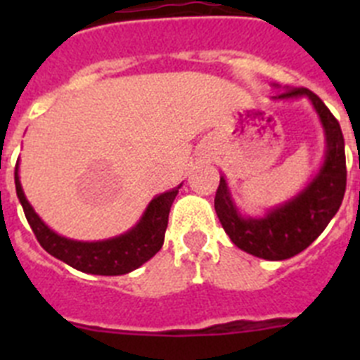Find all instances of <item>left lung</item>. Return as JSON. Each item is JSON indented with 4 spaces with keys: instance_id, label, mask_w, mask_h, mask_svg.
<instances>
[{
    "instance_id": "left-lung-1",
    "label": "left lung",
    "mask_w": 360,
    "mask_h": 360,
    "mask_svg": "<svg viewBox=\"0 0 360 360\" xmlns=\"http://www.w3.org/2000/svg\"><path fill=\"white\" fill-rule=\"evenodd\" d=\"M281 88L279 84H272ZM308 98L319 117L324 135V157L316 174L287 202L265 209L262 214H245L238 207L227 184L219 176L214 211L219 224L238 249L262 259L281 262L304 250L319 238L330 219L341 207L346 191L345 139L335 117L314 91L307 88H288L272 101Z\"/></svg>"
}]
</instances>
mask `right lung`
<instances>
[{
	"instance_id": "obj_1",
	"label": "right lung",
	"mask_w": 360,
	"mask_h": 360,
	"mask_svg": "<svg viewBox=\"0 0 360 360\" xmlns=\"http://www.w3.org/2000/svg\"><path fill=\"white\" fill-rule=\"evenodd\" d=\"M14 178L19 203H21L25 216H27L28 224H30L41 247L75 270L95 276L128 274L149 262L162 249L171 205L176 198L178 189L182 187L180 184V186L155 196L148 203V207L144 209L139 221L119 236L97 241H79L63 236L50 229L41 219L36 209L32 207V203L25 196L21 180H19V160L15 165Z\"/></svg>"
}]
</instances>
